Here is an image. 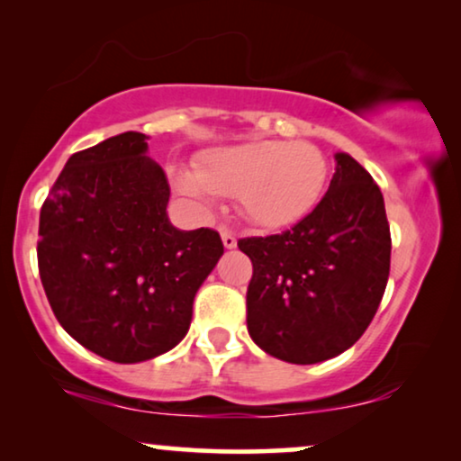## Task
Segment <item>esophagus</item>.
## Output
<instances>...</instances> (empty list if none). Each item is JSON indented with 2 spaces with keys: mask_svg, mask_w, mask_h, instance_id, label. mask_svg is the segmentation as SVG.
<instances>
[{
  "mask_svg": "<svg viewBox=\"0 0 461 461\" xmlns=\"http://www.w3.org/2000/svg\"><path fill=\"white\" fill-rule=\"evenodd\" d=\"M220 237H222V243L226 249H235L237 248V237L232 235L229 229H220Z\"/></svg>",
  "mask_w": 461,
  "mask_h": 461,
  "instance_id": "34e87169",
  "label": "esophagus"
}]
</instances>
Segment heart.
<instances>
[{
	"label": "heart",
	"instance_id": "1",
	"mask_svg": "<svg viewBox=\"0 0 461 461\" xmlns=\"http://www.w3.org/2000/svg\"><path fill=\"white\" fill-rule=\"evenodd\" d=\"M327 161L314 144L249 140L201 153L191 169L174 167L172 185L201 216L218 210V197H237L248 222L264 230L287 229L319 203Z\"/></svg>",
	"mask_w": 461,
	"mask_h": 461
}]
</instances>
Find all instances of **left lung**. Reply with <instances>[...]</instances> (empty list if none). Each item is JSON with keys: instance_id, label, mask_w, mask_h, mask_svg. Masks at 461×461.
I'll use <instances>...</instances> for the list:
<instances>
[{"instance_id": "left-lung-1", "label": "left lung", "mask_w": 461, "mask_h": 461, "mask_svg": "<svg viewBox=\"0 0 461 461\" xmlns=\"http://www.w3.org/2000/svg\"><path fill=\"white\" fill-rule=\"evenodd\" d=\"M254 276L248 330L270 357L295 365L348 350L380 306L390 273V226L380 186L348 153L321 203L281 235L239 241Z\"/></svg>"}]
</instances>
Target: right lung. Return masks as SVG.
<instances>
[{"instance_id": "obj_1", "label": "right lung", "mask_w": 461, "mask_h": 461, "mask_svg": "<svg viewBox=\"0 0 461 461\" xmlns=\"http://www.w3.org/2000/svg\"><path fill=\"white\" fill-rule=\"evenodd\" d=\"M147 140L123 131L68 157L40 213L37 262L56 319L123 365L182 342L224 254L216 230L169 222V185Z\"/></svg>"}]
</instances>
